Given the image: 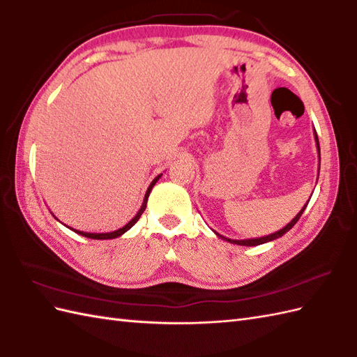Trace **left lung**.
Instances as JSON below:
<instances>
[{
	"mask_svg": "<svg viewBox=\"0 0 357 357\" xmlns=\"http://www.w3.org/2000/svg\"><path fill=\"white\" fill-rule=\"evenodd\" d=\"M314 134V141H317V147H318V156H319V161H321V152H319V141H318V135H317V132H313ZM318 176H319V170H318ZM310 201V199H309ZM309 204V202H307ZM307 204H305L303 208H301V211L296 214V216L287 223L286 227H283L281 229H278V231H275V233H272V234H269V236H263V237H257V238H245V240H233V238H228V237H223V236H220V234H218L216 231H214V233H216V236L218 237H220V238H223L225 240V242H229V243H233V245H242V246H257V245H263V243H268V242H272V240H275V238H278V237H281V236H284L289 229H292L294 228V225L295 223L300 220V218H301V214H303V211L305 210V206H307Z\"/></svg>",
	"mask_w": 357,
	"mask_h": 357,
	"instance_id": "1",
	"label": "left lung"
}]
</instances>
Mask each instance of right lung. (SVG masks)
<instances>
[{"instance_id": "1", "label": "right lung", "mask_w": 357, "mask_h": 357, "mask_svg": "<svg viewBox=\"0 0 357 357\" xmlns=\"http://www.w3.org/2000/svg\"><path fill=\"white\" fill-rule=\"evenodd\" d=\"M162 176V173L161 175H158L156 176L152 182H151V185H149V188H147V192H146V195H144V201H143V205H141V208L138 210V213L135 214V218L134 219H130L126 225H124L123 228H120V229H115V231H111V233H85V231H79V229H73V228H70L71 231H74V233H77V234H80V236H84V237H88V238H96V240H107V238H115V237H120V236H123L124 233H126L128 229H130L132 227L135 225V223L138 222V219L141 218V214L144 213V210H146V205H147V199H149V195H151V192H152V188H153V185L156 184V182H158V179Z\"/></svg>"}]
</instances>
